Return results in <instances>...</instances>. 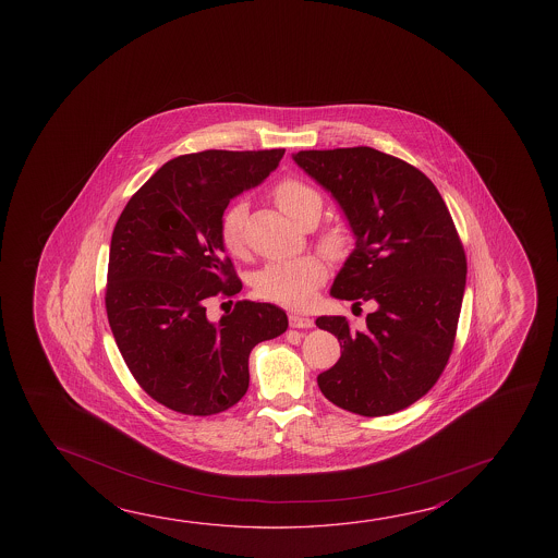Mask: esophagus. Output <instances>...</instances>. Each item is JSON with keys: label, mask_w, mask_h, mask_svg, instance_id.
I'll return each instance as SVG.
<instances>
[{"label": "esophagus", "mask_w": 558, "mask_h": 558, "mask_svg": "<svg viewBox=\"0 0 558 558\" xmlns=\"http://www.w3.org/2000/svg\"><path fill=\"white\" fill-rule=\"evenodd\" d=\"M290 327H293V329H310V327H313V319L303 317L300 313H290Z\"/></svg>", "instance_id": "34e87169"}]
</instances>
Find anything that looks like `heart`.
<instances>
[{
	"mask_svg": "<svg viewBox=\"0 0 558 558\" xmlns=\"http://www.w3.org/2000/svg\"><path fill=\"white\" fill-rule=\"evenodd\" d=\"M275 201L278 208L303 226L307 221L319 218L323 208V198L313 186L303 183L300 179H283L275 186ZM247 220V202L235 201L229 204L221 214L220 238L223 247L231 255H241L245 248L243 226ZM323 245L335 248L340 243V235L335 229L323 233ZM327 278V266L323 258L315 255L300 256L290 260H278L263 266L255 278L253 288L256 295L266 302L282 303L290 307H307L315 300L320 283Z\"/></svg>",
	"mask_w": 558,
	"mask_h": 558,
	"instance_id": "heart-1",
	"label": "heart"
}]
</instances>
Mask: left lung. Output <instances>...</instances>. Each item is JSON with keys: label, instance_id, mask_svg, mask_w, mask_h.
<instances>
[{"label": "left lung", "instance_id": "obj_1", "mask_svg": "<svg viewBox=\"0 0 558 558\" xmlns=\"http://www.w3.org/2000/svg\"><path fill=\"white\" fill-rule=\"evenodd\" d=\"M293 161L332 194L356 238L330 295L375 307L362 330L347 317L315 320L342 348L317 377L320 393L362 416L402 411L438 381L456 342L466 258L448 206L426 174L374 147Z\"/></svg>", "mask_w": 558, "mask_h": 558}]
</instances>
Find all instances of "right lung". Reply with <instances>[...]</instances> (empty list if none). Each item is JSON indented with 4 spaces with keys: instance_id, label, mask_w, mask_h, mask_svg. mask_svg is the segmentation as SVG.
<instances>
[{
    "instance_id": "obj_1",
    "label": "right lung",
    "mask_w": 558,
    "mask_h": 558,
    "mask_svg": "<svg viewBox=\"0 0 558 558\" xmlns=\"http://www.w3.org/2000/svg\"><path fill=\"white\" fill-rule=\"evenodd\" d=\"M286 149H206L167 161L130 198L112 231L107 317L140 387L171 411L210 416L248 389V354L288 329L272 303L243 302L218 323L211 298L243 283L221 243L231 198L263 183Z\"/></svg>"
}]
</instances>
